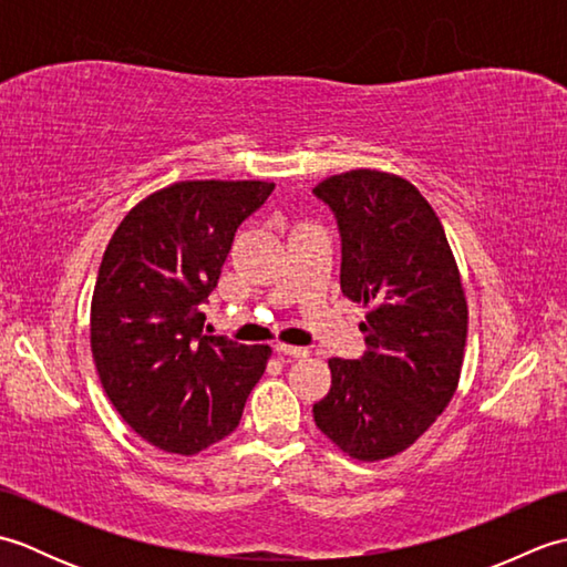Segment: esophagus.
I'll return each mask as SVG.
<instances>
[{
  "mask_svg": "<svg viewBox=\"0 0 567 567\" xmlns=\"http://www.w3.org/2000/svg\"><path fill=\"white\" fill-rule=\"evenodd\" d=\"M272 348H275L277 355H287V358H295V360L309 355L307 348H297V346H287V343H275Z\"/></svg>",
  "mask_w": 567,
  "mask_h": 567,
  "instance_id": "1",
  "label": "esophagus"
}]
</instances>
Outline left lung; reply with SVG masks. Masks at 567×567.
Returning <instances> with one entry per match:
<instances>
[{"label": "left lung", "instance_id": "8db88e82", "mask_svg": "<svg viewBox=\"0 0 567 567\" xmlns=\"http://www.w3.org/2000/svg\"><path fill=\"white\" fill-rule=\"evenodd\" d=\"M341 234V292L368 307V351L331 358L315 421L355 461L406 451L453 400L467 302L443 226L400 175L351 171L315 187Z\"/></svg>", "mask_w": 567, "mask_h": 567}]
</instances>
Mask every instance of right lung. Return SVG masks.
Segmentation results:
<instances>
[{
  "label": "right lung",
  "instance_id": "obj_1",
  "mask_svg": "<svg viewBox=\"0 0 567 567\" xmlns=\"http://www.w3.org/2000/svg\"><path fill=\"white\" fill-rule=\"evenodd\" d=\"M275 189L260 179H185L153 192L104 250L90 309L102 388L143 441L195 455L228 436L270 346L204 333L236 228Z\"/></svg>",
  "mask_w": 567,
  "mask_h": 567
}]
</instances>
